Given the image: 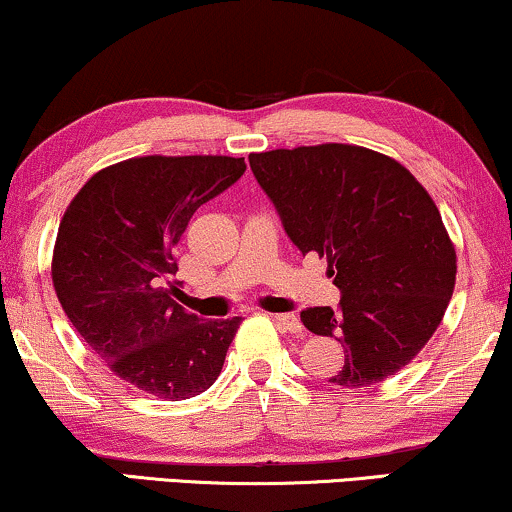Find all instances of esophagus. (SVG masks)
Instances as JSON below:
<instances>
[{
    "instance_id": "34e87169",
    "label": "esophagus",
    "mask_w": 512,
    "mask_h": 512,
    "mask_svg": "<svg viewBox=\"0 0 512 512\" xmlns=\"http://www.w3.org/2000/svg\"><path fill=\"white\" fill-rule=\"evenodd\" d=\"M271 319H274L278 326L283 328V331L288 333H302V321L297 319L295 314H271Z\"/></svg>"
}]
</instances>
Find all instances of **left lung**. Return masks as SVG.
<instances>
[{"mask_svg": "<svg viewBox=\"0 0 512 512\" xmlns=\"http://www.w3.org/2000/svg\"><path fill=\"white\" fill-rule=\"evenodd\" d=\"M257 184L302 255L328 260L340 307L300 312L345 347L331 383L390 378L432 338L456 283V250L435 200L383 153L349 144L250 153Z\"/></svg>", "mask_w": 512, "mask_h": 512, "instance_id": "obj_1", "label": "left lung"}]
</instances>
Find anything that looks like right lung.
I'll return each mask as SVG.
<instances>
[{"instance_id":"obj_1","label":"right lung","mask_w":512,"mask_h":512,"mask_svg":"<svg viewBox=\"0 0 512 512\" xmlns=\"http://www.w3.org/2000/svg\"><path fill=\"white\" fill-rule=\"evenodd\" d=\"M243 158L146 155L96 172L58 226L51 278L96 357L137 390L179 401L205 392L241 326L177 302V248L193 212L243 177Z\"/></svg>"}]
</instances>
